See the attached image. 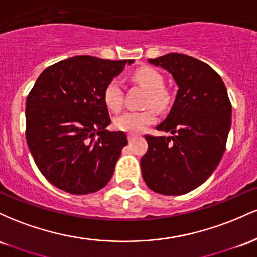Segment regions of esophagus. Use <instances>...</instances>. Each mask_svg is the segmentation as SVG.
<instances>
[{
	"mask_svg": "<svg viewBox=\"0 0 257 257\" xmlns=\"http://www.w3.org/2000/svg\"><path fill=\"white\" fill-rule=\"evenodd\" d=\"M135 139H137V135H134V134H129V135H128L129 143H132V141L135 140Z\"/></svg>",
	"mask_w": 257,
	"mask_h": 257,
	"instance_id": "34e87169",
	"label": "esophagus"
}]
</instances>
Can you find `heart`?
<instances>
[{"mask_svg":"<svg viewBox=\"0 0 257 257\" xmlns=\"http://www.w3.org/2000/svg\"><path fill=\"white\" fill-rule=\"evenodd\" d=\"M133 78L139 84L149 90L146 96V106H153L158 110H163L169 102V95L163 89L164 81L162 75L152 67H140L133 73ZM104 100L107 107L112 111H119L123 105V90L119 79L113 78L108 82L104 90ZM156 120V112L153 108L144 111H128L114 118L113 124L120 132L135 133L143 132L147 125Z\"/></svg>","mask_w":257,"mask_h":257,"instance_id":"1","label":"heart"}]
</instances>
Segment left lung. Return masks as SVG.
<instances>
[{
    "label": "left lung",
    "instance_id": "obj_1",
    "mask_svg": "<svg viewBox=\"0 0 257 257\" xmlns=\"http://www.w3.org/2000/svg\"><path fill=\"white\" fill-rule=\"evenodd\" d=\"M178 84L172 110L157 125L173 137L145 135L144 181L155 192L180 196L205 181L219 166L231 129L232 106L222 78L198 59L179 53L149 59Z\"/></svg>",
    "mask_w": 257,
    "mask_h": 257
}]
</instances>
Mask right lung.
Here are the masks:
<instances>
[{"instance_id": "add662e5", "label": "right lung", "mask_w": 257, "mask_h": 257, "mask_svg": "<svg viewBox=\"0 0 257 257\" xmlns=\"http://www.w3.org/2000/svg\"><path fill=\"white\" fill-rule=\"evenodd\" d=\"M134 60L72 57L47 67L26 99V141L35 163L71 194L101 190L114 172L124 132H110L104 100L108 82Z\"/></svg>"}]
</instances>
